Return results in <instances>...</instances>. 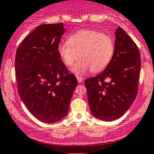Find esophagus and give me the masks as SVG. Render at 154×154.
Returning a JSON list of instances; mask_svg holds the SVG:
<instances>
[{"label":"esophagus","mask_w":154,"mask_h":154,"mask_svg":"<svg viewBox=\"0 0 154 154\" xmlns=\"http://www.w3.org/2000/svg\"><path fill=\"white\" fill-rule=\"evenodd\" d=\"M77 81H78L79 83H81L83 81V78L80 77H77Z\"/></svg>","instance_id":"34e87169"}]
</instances>
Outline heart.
Instances as JSON below:
<instances>
[{"instance_id":"1","label":"heart","mask_w":154,"mask_h":154,"mask_svg":"<svg viewBox=\"0 0 154 154\" xmlns=\"http://www.w3.org/2000/svg\"><path fill=\"white\" fill-rule=\"evenodd\" d=\"M114 51V41L109 35L92 29L79 30L58 46V52L66 66H72L78 56L81 58L72 69L78 75L91 69L94 72L104 69L110 63Z\"/></svg>"}]
</instances>
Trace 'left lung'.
Instances as JSON below:
<instances>
[{
  "label": "left lung",
  "instance_id": "obj_1",
  "mask_svg": "<svg viewBox=\"0 0 154 154\" xmlns=\"http://www.w3.org/2000/svg\"><path fill=\"white\" fill-rule=\"evenodd\" d=\"M115 37L110 63L100 75L85 81L91 114L105 122L119 119L131 106L141 67L139 49L132 38L120 26Z\"/></svg>",
  "mask_w": 154,
  "mask_h": 154
}]
</instances>
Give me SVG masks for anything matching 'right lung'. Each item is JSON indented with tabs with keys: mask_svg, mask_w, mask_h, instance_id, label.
<instances>
[{
	"mask_svg": "<svg viewBox=\"0 0 154 154\" xmlns=\"http://www.w3.org/2000/svg\"><path fill=\"white\" fill-rule=\"evenodd\" d=\"M64 32L63 23L41 24L23 40L16 54L19 96L28 111L44 123L66 116L77 85L58 52Z\"/></svg>",
	"mask_w": 154,
	"mask_h": 154,
	"instance_id": "add662e5",
	"label": "right lung"
}]
</instances>
